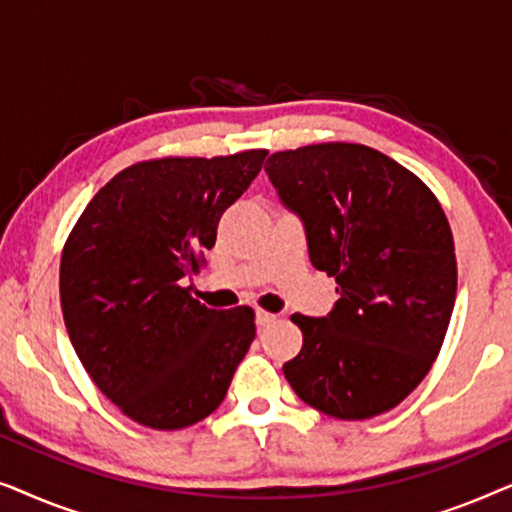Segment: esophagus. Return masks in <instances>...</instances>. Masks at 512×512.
Masks as SVG:
<instances>
[{"instance_id":"esophagus-1","label":"esophagus","mask_w":512,"mask_h":512,"mask_svg":"<svg viewBox=\"0 0 512 512\" xmlns=\"http://www.w3.org/2000/svg\"><path fill=\"white\" fill-rule=\"evenodd\" d=\"M277 319V314H272V312H265V310H256V324H258V328H265V326H270L272 321Z\"/></svg>"}]
</instances>
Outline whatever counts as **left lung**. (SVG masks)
I'll return each instance as SVG.
<instances>
[{"instance_id":"left-lung-1","label":"left lung","mask_w":512,"mask_h":512,"mask_svg":"<svg viewBox=\"0 0 512 512\" xmlns=\"http://www.w3.org/2000/svg\"><path fill=\"white\" fill-rule=\"evenodd\" d=\"M265 172L303 221L312 265L340 293L326 317L293 314L303 349L284 377L338 419L396 408L436 361L457 298L443 207L422 179L363 144L277 151Z\"/></svg>"}]
</instances>
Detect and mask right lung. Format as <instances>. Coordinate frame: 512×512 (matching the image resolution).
I'll return each instance as SVG.
<instances>
[{"instance_id": "add662e5", "label": "right lung", "mask_w": 512, "mask_h": 512, "mask_svg": "<svg viewBox=\"0 0 512 512\" xmlns=\"http://www.w3.org/2000/svg\"><path fill=\"white\" fill-rule=\"evenodd\" d=\"M265 156L251 149L135 163L95 193L69 233L60 261L69 340L90 380L132 422L186 429L226 398L256 338L254 310H209L184 284Z\"/></svg>"}]
</instances>
